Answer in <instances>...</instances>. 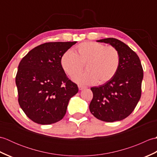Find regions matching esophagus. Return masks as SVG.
<instances>
[{
    "label": "esophagus",
    "instance_id": "34e87169",
    "mask_svg": "<svg viewBox=\"0 0 157 157\" xmlns=\"http://www.w3.org/2000/svg\"><path fill=\"white\" fill-rule=\"evenodd\" d=\"M78 88H79V90H83V89L86 88L85 86H81V85H79V86H78Z\"/></svg>",
    "mask_w": 157,
    "mask_h": 157
}]
</instances>
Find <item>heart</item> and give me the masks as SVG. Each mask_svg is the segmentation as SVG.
<instances>
[{
    "label": "heart",
    "mask_w": 157,
    "mask_h": 157,
    "mask_svg": "<svg viewBox=\"0 0 157 157\" xmlns=\"http://www.w3.org/2000/svg\"><path fill=\"white\" fill-rule=\"evenodd\" d=\"M120 61L119 52L115 47L96 42H82L76 46L75 52L68 50L61 58L63 69L71 78L82 71L86 64L88 71L75 77L74 80L86 85L111 80L118 71Z\"/></svg>",
    "instance_id": "b5f03b06"
}]
</instances>
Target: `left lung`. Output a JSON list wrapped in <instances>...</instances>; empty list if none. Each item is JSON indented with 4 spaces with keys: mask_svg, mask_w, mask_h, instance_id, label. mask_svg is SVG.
I'll return each instance as SVG.
<instances>
[{
    "mask_svg": "<svg viewBox=\"0 0 157 157\" xmlns=\"http://www.w3.org/2000/svg\"><path fill=\"white\" fill-rule=\"evenodd\" d=\"M114 46L121 57L114 78L98 87L91 88L93 98L89 109L96 118L114 122L126 118L134 111L142 93L143 69L137 54L125 43L113 38L97 40Z\"/></svg>",
    "mask_w": 157,
    "mask_h": 157,
    "instance_id": "left-lung-1",
    "label": "left lung"
}]
</instances>
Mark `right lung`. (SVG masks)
<instances>
[{
    "label": "right lung",
    "instance_id": "add662e5",
    "mask_svg": "<svg viewBox=\"0 0 157 157\" xmlns=\"http://www.w3.org/2000/svg\"><path fill=\"white\" fill-rule=\"evenodd\" d=\"M77 42H46L31 50L20 61L15 82L18 102L29 119L42 125L65 116L70 98L78 92L61 64L63 53Z\"/></svg>",
    "mask_w": 157,
    "mask_h": 157
}]
</instances>
